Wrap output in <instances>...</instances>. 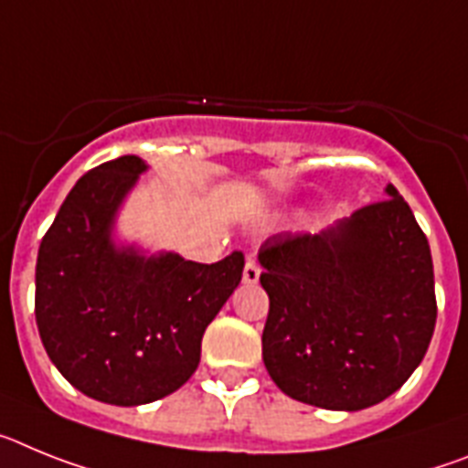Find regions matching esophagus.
<instances>
[{
  "label": "esophagus",
  "instance_id": "34e87169",
  "mask_svg": "<svg viewBox=\"0 0 468 468\" xmlns=\"http://www.w3.org/2000/svg\"><path fill=\"white\" fill-rule=\"evenodd\" d=\"M259 275H261V268L257 266V263L247 261L245 263V271H242V282L245 284H257L259 282Z\"/></svg>",
  "mask_w": 468,
  "mask_h": 468
}]
</instances>
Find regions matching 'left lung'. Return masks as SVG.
<instances>
[{
	"mask_svg": "<svg viewBox=\"0 0 468 468\" xmlns=\"http://www.w3.org/2000/svg\"><path fill=\"white\" fill-rule=\"evenodd\" d=\"M386 195L320 233H278L259 250L271 299L263 365L299 403L372 408L424 360L438 313L429 239L391 184Z\"/></svg>",
	"mask_w": 468,
	"mask_h": 468,
	"instance_id": "left-lung-1",
	"label": "left lung"
}]
</instances>
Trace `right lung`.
I'll list each match as a JSON object with an SVG mask.
<instances>
[{"label": "right lung", "instance_id": "add662e5", "mask_svg": "<svg viewBox=\"0 0 468 468\" xmlns=\"http://www.w3.org/2000/svg\"><path fill=\"white\" fill-rule=\"evenodd\" d=\"M148 169L124 155L84 174L42 238L35 318L60 375L108 405L169 396L200 365L202 335L242 280L245 257L186 261L112 238L117 211Z\"/></svg>", "mask_w": 468, "mask_h": 468}]
</instances>
